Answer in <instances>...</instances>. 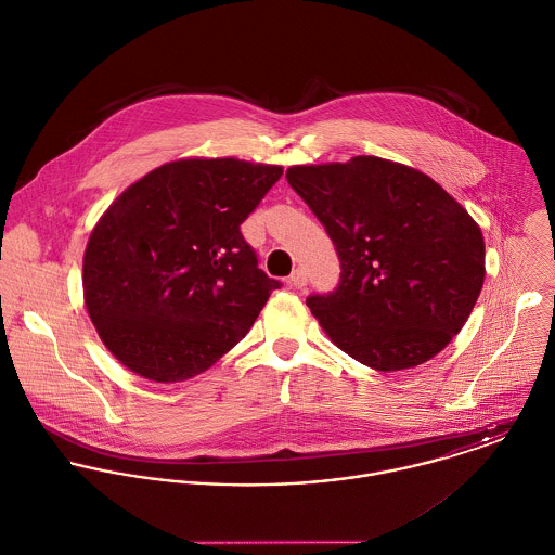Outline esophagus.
<instances>
[{"instance_id":"obj_1","label":"esophagus","mask_w":555,"mask_h":555,"mask_svg":"<svg viewBox=\"0 0 555 555\" xmlns=\"http://www.w3.org/2000/svg\"><path fill=\"white\" fill-rule=\"evenodd\" d=\"M291 286H295V288H304L306 284H308V273L304 271V269H297V271H293V275H291Z\"/></svg>"}]
</instances>
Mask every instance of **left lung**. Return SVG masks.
Wrapping results in <instances>:
<instances>
[{"label": "left lung", "mask_w": 555, "mask_h": 555, "mask_svg": "<svg viewBox=\"0 0 555 555\" xmlns=\"http://www.w3.org/2000/svg\"><path fill=\"white\" fill-rule=\"evenodd\" d=\"M333 241L339 286L308 297L331 341L376 372L416 367L462 331L485 280L473 216L431 177L376 156L286 170Z\"/></svg>", "instance_id": "1"}]
</instances>
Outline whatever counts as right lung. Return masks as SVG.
Segmentation results:
<instances>
[{
	"label": "right lung",
	"mask_w": 555,
	"mask_h": 555,
	"mask_svg": "<svg viewBox=\"0 0 555 555\" xmlns=\"http://www.w3.org/2000/svg\"><path fill=\"white\" fill-rule=\"evenodd\" d=\"M282 172L237 158L175 159L111 203L85 247L82 295L121 365L183 383L245 337L280 282L258 269L238 227Z\"/></svg>",
	"instance_id": "add662e5"
}]
</instances>
